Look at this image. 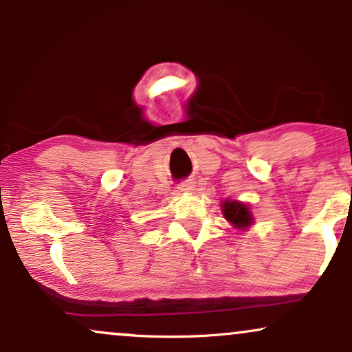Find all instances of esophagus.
Returning <instances> with one entry per match:
<instances>
[{
	"instance_id": "1",
	"label": "esophagus",
	"mask_w": 352,
	"mask_h": 352,
	"mask_svg": "<svg viewBox=\"0 0 352 352\" xmlns=\"http://www.w3.org/2000/svg\"><path fill=\"white\" fill-rule=\"evenodd\" d=\"M177 189H179L181 192H192L194 190V182L182 181V182H179V186H177Z\"/></svg>"
}]
</instances>
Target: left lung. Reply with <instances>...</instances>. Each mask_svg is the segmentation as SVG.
<instances>
[{
  "instance_id": "1",
  "label": "left lung",
  "mask_w": 352,
  "mask_h": 352,
  "mask_svg": "<svg viewBox=\"0 0 352 352\" xmlns=\"http://www.w3.org/2000/svg\"><path fill=\"white\" fill-rule=\"evenodd\" d=\"M223 214L234 228L247 229L253 224V214L250 208L242 201L237 200H224L223 201Z\"/></svg>"
}]
</instances>
